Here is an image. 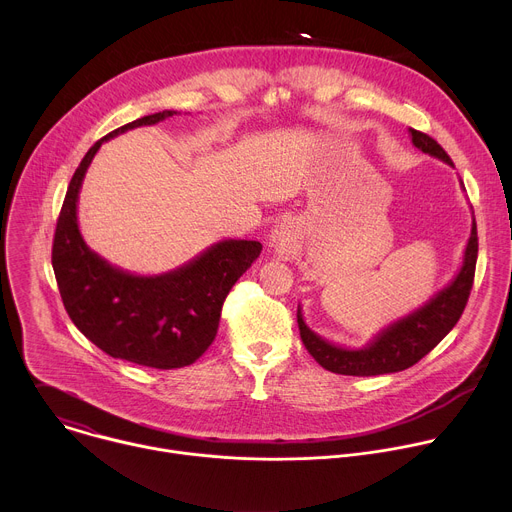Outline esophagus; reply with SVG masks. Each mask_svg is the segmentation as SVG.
<instances>
[{"instance_id": "esophagus-1", "label": "esophagus", "mask_w": 512, "mask_h": 512, "mask_svg": "<svg viewBox=\"0 0 512 512\" xmlns=\"http://www.w3.org/2000/svg\"><path fill=\"white\" fill-rule=\"evenodd\" d=\"M296 235H298V233H296L294 223L283 221V223L275 225V229L271 231V235H269V247H271L273 251H285V249L291 247V243L296 241Z\"/></svg>"}]
</instances>
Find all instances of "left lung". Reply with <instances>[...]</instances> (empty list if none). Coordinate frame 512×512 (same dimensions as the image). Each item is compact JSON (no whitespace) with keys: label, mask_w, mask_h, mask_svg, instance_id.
Instances as JSON below:
<instances>
[{"label":"left lung","mask_w":512,"mask_h":512,"mask_svg":"<svg viewBox=\"0 0 512 512\" xmlns=\"http://www.w3.org/2000/svg\"><path fill=\"white\" fill-rule=\"evenodd\" d=\"M409 135L419 152L442 160L448 166H454L450 156L433 137L415 129H409ZM476 259H478V233H476V221L472 212V231H470V239L464 251V261L460 271L444 289L437 291V294L431 300H427L421 308L413 310L411 314L383 328L362 348H346L310 330L308 324L304 322L302 306H298V326H300L302 342L308 348V352L316 358L320 367L336 375L375 377V375L405 371L413 367L415 362H419L427 352H431L458 324L470 298Z\"/></svg>","instance_id":"obj_1"}]
</instances>
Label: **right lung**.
<instances>
[{"label": "right lung", "mask_w": 512, "mask_h": 512, "mask_svg": "<svg viewBox=\"0 0 512 512\" xmlns=\"http://www.w3.org/2000/svg\"><path fill=\"white\" fill-rule=\"evenodd\" d=\"M172 115L176 111L145 115L93 145L68 184L52 245L56 283L75 326L109 356L160 371L188 367L204 354L231 287L263 249L259 241L225 239L168 273L135 275L111 265L85 243L77 204L103 141Z\"/></svg>", "instance_id": "obj_1"}]
</instances>
